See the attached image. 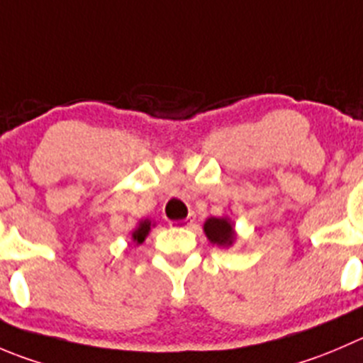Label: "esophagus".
Instances as JSON below:
<instances>
[{
    "label": "esophagus",
    "instance_id": "34e87169",
    "mask_svg": "<svg viewBox=\"0 0 363 363\" xmlns=\"http://www.w3.org/2000/svg\"><path fill=\"white\" fill-rule=\"evenodd\" d=\"M193 223H195V214H189L186 220H181V221H172V225L174 227H182V228H189L193 227Z\"/></svg>",
    "mask_w": 363,
    "mask_h": 363
}]
</instances>
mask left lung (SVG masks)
<instances>
[{
	"instance_id": "obj_1",
	"label": "left lung",
	"mask_w": 363,
	"mask_h": 363,
	"mask_svg": "<svg viewBox=\"0 0 363 363\" xmlns=\"http://www.w3.org/2000/svg\"><path fill=\"white\" fill-rule=\"evenodd\" d=\"M203 232L213 245L230 246L235 239V230L228 218H207Z\"/></svg>"
}]
</instances>
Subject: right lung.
<instances>
[{
	"label": "right lung",
	"instance_id": "obj_1",
	"mask_svg": "<svg viewBox=\"0 0 363 363\" xmlns=\"http://www.w3.org/2000/svg\"><path fill=\"white\" fill-rule=\"evenodd\" d=\"M150 227H152V221L150 220H142L138 223V227L133 230V241L136 242V245H142L143 241H145L147 234L150 232Z\"/></svg>",
	"mask_w": 363,
	"mask_h": 363
}]
</instances>
